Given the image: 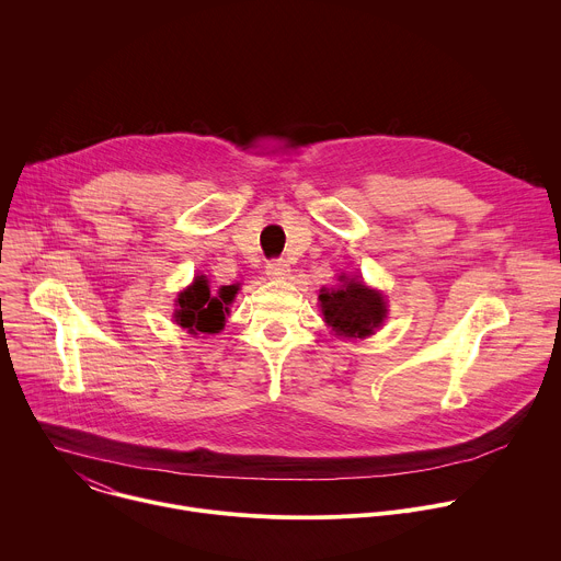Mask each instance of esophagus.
Masks as SVG:
<instances>
[{
    "mask_svg": "<svg viewBox=\"0 0 561 561\" xmlns=\"http://www.w3.org/2000/svg\"><path fill=\"white\" fill-rule=\"evenodd\" d=\"M290 273V264L286 260H271L266 266V275L271 279H286Z\"/></svg>",
    "mask_w": 561,
    "mask_h": 561,
    "instance_id": "34e87169",
    "label": "esophagus"
}]
</instances>
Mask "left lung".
Returning <instances> with one entry per match:
<instances>
[{"mask_svg":"<svg viewBox=\"0 0 561 561\" xmlns=\"http://www.w3.org/2000/svg\"><path fill=\"white\" fill-rule=\"evenodd\" d=\"M321 312L325 323L343 336H367L386 319V301L360 279H343L341 288L321 290Z\"/></svg>","mask_w":561,"mask_h":561,"instance_id":"1","label":"left lung"}]
</instances>
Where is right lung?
I'll return each instance as SVG.
<instances>
[{
    "label": "right lung",
    "mask_w": 561,
    "mask_h": 561,
    "mask_svg": "<svg viewBox=\"0 0 561 561\" xmlns=\"http://www.w3.org/2000/svg\"><path fill=\"white\" fill-rule=\"evenodd\" d=\"M236 293H238L236 286H222L218 297H214L205 275L196 277V282L178 297V310L173 314L175 323L186 328L192 334L220 332L229 314L227 306L233 301Z\"/></svg>",
    "instance_id": "obj_1"
}]
</instances>
